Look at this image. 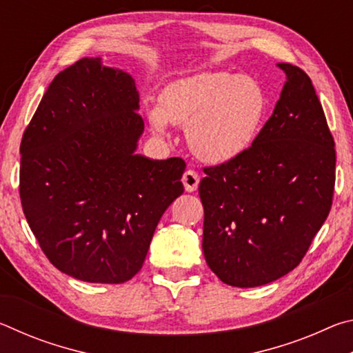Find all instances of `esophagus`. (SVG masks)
<instances>
[{
  "label": "esophagus",
  "mask_w": 353,
  "mask_h": 353,
  "mask_svg": "<svg viewBox=\"0 0 353 353\" xmlns=\"http://www.w3.org/2000/svg\"><path fill=\"white\" fill-rule=\"evenodd\" d=\"M182 182H183L185 191H188V193H193V191L198 190V185H199L198 172L193 171V170L185 171L183 177H182Z\"/></svg>",
  "instance_id": "esophagus-1"
}]
</instances>
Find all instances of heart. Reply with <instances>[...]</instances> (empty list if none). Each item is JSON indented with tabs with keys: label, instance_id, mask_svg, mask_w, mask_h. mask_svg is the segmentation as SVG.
I'll list each match as a JSON object with an SVG mask.
<instances>
[{
	"label": "heart",
	"instance_id": "b5f03b06",
	"mask_svg": "<svg viewBox=\"0 0 353 353\" xmlns=\"http://www.w3.org/2000/svg\"><path fill=\"white\" fill-rule=\"evenodd\" d=\"M266 94L254 79L224 71H204L168 83L159 107L149 110L155 134L168 121L187 126L188 146L202 162L221 165L252 145L266 115Z\"/></svg>",
	"mask_w": 353,
	"mask_h": 353
}]
</instances>
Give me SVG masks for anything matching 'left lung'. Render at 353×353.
<instances>
[{
  "mask_svg": "<svg viewBox=\"0 0 353 353\" xmlns=\"http://www.w3.org/2000/svg\"><path fill=\"white\" fill-rule=\"evenodd\" d=\"M277 67L286 81L252 146L199 183L205 261L238 288L294 270L332 207L336 154L324 110L305 71Z\"/></svg>",
  "mask_w": 353,
  "mask_h": 353,
  "instance_id": "left-lung-1",
  "label": "left lung"
}]
</instances>
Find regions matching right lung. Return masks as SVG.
<instances>
[{"mask_svg":"<svg viewBox=\"0 0 353 353\" xmlns=\"http://www.w3.org/2000/svg\"><path fill=\"white\" fill-rule=\"evenodd\" d=\"M134 77L83 57L50 83L23 135L20 198L41 250L88 283L141 270L185 162L137 154L145 123Z\"/></svg>","mask_w":353,"mask_h":353,"instance_id":"obj_1","label":"right lung"}]
</instances>
